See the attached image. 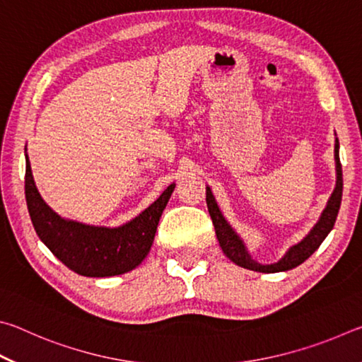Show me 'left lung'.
<instances>
[{"label": "left lung", "mask_w": 362, "mask_h": 362, "mask_svg": "<svg viewBox=\"0 0 362 362\" xmlns=\"http://www.w3.org/2000/svg\"><path fill=\"white\" fill-rule=\"evenodd\" d=\"M335 164H337V185H335L334 193L330 194L326 209H324L321 214L320 222L313 226V230L306 235V238H303V240L298 244H296V246H292L289 249V252H287L283 259H281L278 263H272V265H262V263H257L255 260L250 259V255L247 254L246 247H244L243 241L240 240V236L233 231L231 226L226 223V220L223 218L222 212L218 211L216 199H214L211 189L207 187L206 188L207 211L211 214L217 240H218L220 247L223 250V254L228 257L233 263H236V265L252 269V272H260V273L287 272V269H292L298 267L300 263H303L317 247L321 246V243L326 240L329 231L334 228L337 214H339V209H340L343 177H341V164H340V156H339V139H335Z\"/></svg>", "instance_id": "1"}]
</instances>
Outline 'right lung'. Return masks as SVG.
<instances>
[{
  "label": "right lung",
  "mask_w": 362,
  "mask_h": 362,
  "mask_svg": "<svg viewBox=\"0 0 362 362\" xmlns=\"http://www.w3.org/2000/svg\"><path fill=\"white\" fill-rule=\"evenodd\" d=\"M175 185H169L150 207L118 228L89 226L57 216L36 189L27 155L25 198L36 235L57 259L81 276L107 278L131 272L150 252L159 217Z\"/></svg>",
  "instance_id": "right-lung-1"
}]
</instances>
